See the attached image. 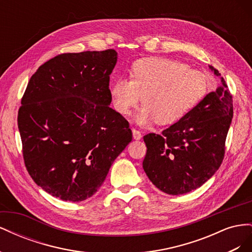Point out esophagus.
<instances>
[{"label":"esophagus","mask_w":252,"mask_h":252,"mask_svg":"<svg viewBox=\"0 0 252 252\" xmlns=\"http://www.w3.org/2000/svg\"><path fill=\"white\" fill-rule=\"evenodd\" d=\"M132 135H133V139L136 140V141H139V140L142 139L141 131L136 130V129H134V128H132Z\"/></svg>","instance_id":"1"}]
</instances>
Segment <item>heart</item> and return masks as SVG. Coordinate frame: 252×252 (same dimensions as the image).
Wrapping results in <instances>:
<instances>
[{
  "label": "heart",
  "mask_w": 252,
  "mask_h": 252,
  "mask_svg": "<svg viewBox=\"0 0 252 252\" xmlns=\"http://www.w3.org/2000/svg\"><path fill=\"white\" fill-rule=\"evenodd\" d=\"M131 80L120 78L109 88L113 108L127 116L138 103H145L134 114L139 125L172 124L184 118L207 91L205 75L179 61L161 57L135 61Z\"/></svg>",
  "instance_id": "obj_1"
}]
</instances>
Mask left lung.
I'll return each mask as SVG.
<instances>
[{"mask_svg": "<svg viewBox=\"0 0 252 252\" xmlns=\"http://www.w3.org/2000/svg\"><path fill=\"white\" fill-rule=\"evenodd\" d=\"M209 69L222 82L216 91L206 94L162 135L144 136V171L167 194H184L201 187L222 164L233 116L232 95L220 73L212 66Z\"/></svg>", "mask_w": 252, "mask_h": 252, "instance_id": "obj_1", "label": "left lung"}]
</instances>
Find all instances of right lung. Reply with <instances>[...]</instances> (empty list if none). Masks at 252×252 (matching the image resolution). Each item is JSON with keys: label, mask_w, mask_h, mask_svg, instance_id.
Masks as SVG:
<instances>
[{"label": "right lung", "mask_w": 252, "mask_h": 252, "mask_svg": "<svg viewBox=\"0 0 252 252\" xmlns=\"http://www.w3.org/2000/svg\"><path fill=\"white\" fill-rule=\"evenodd\" d=\"M117 61L113 49L64 53L29 80L18 116L23 157L35 184L60 200L93 196L132 140L109 106Z\"/></svg>", "instance_id": "1"}]
</instances>
